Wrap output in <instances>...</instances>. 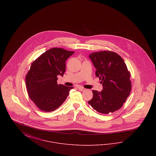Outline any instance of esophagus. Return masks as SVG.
<instances>
[{
  "label": "esophagus",
  "mask_w": 156,
  "mask_h": 156,
  "mask_svg": "<svg viewBox=\"0 0 156 156\" xmlns=\"http://www.w3.org/2000/svg\"><path fill=\"white\" fill-rule=\"evenodd\" d=\"M78 89H79L80 90H81V91H83V90H85V88H84L83 87H78Z\"/></svg>",
  "instance_id": "1"
}]
</instances>
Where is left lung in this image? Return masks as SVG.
I'll return each mask as SVG.
<instances>
[{"label": "left lung", "mask_w": 156, "mask_h": 156, "mask_svg": "<svg viewBox=\"0 0 156 156\" xmlns=\"http://www.w3.org/2000/svg\"><path fill=\"white\" fill-rule=\"evenodd\" d=\"M97 69L95 75L101 80V92L93 90L88 104L102 114L113 113L125 103L132 89L130 74L122 58L116 52L102 51L89 55Z\"/></svg>", "instance_id": "left-lung-1"}]
</instances>
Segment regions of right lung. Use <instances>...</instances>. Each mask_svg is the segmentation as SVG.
<instances>
[{"label": "right lung", "mask_w": 156, "mask_h": 156, "mask_svg": "<svg viewBox=\"0 0 156 156\" xmlns=\"http://www.w3.org/2000/svg\"><path fill=\"white\" fill-rule=\"evenodd\" d=\"M74 53L61 48H52L34 61L26 76L30 99L43 111H54L64 102L73 88L57 83V76H63L66 61Z\"/></svg>", "instance_id": "right-lung-1"}]
</instances>
